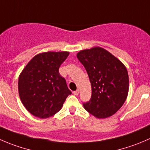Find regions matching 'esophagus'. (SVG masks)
I'll return each mask as SVG.
<instances>
[{"label": "esophagus", "mask_w": 150, "mask_h": 150, "mask_svg": "<svg viewBox=\"0 0 150 150\" xmlns=\"http://www.w3.org/2000/svg\"><path fill=\"white\" fill-rule=\"evenodd\" d=\"M79 93H80V90L79 89H77L76 91H75L73 92V94H75V95H76V96H78V94H79Z\"/></svg>", "instance_id": "34e87169"}]
</instances>
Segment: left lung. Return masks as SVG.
<instances>
[{
  "mask_svg": "<svg viewBox=\"0 0 150 150\" xmlns=\"http://www.w3.org/2000/svg\"><path fill=\"white\" fill-rule=\"evenodd\" d=\"M77 58L85 67L91 86V97L84 108L98 119L114 115L123 105L129 90L124 64L100 47L81 50Z\"/></svg>",
  "mask_w": 150,
  "mask_h": 150,
  "instance_id": "8db88e82",
  "label": "left lung"
}]
</instances>
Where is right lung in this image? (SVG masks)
Masks as SVG:
<instances>
[{
    "mask_svg": "<svg viewBox=\"0 0 150 150\" xmlns=\"http://www.w3.org/2000/svg\"><path fill=\"white\" fill-rule=\"evenodd\" d=\"M69 54L67 51L39 53L21 72L19 95L32 115L41 119L52 117L62 109L67 97L72 94L59 72Z\"/></svg>",
    "mask_w": 150,
    "mask_h": 150,
    "instance_id": "right-lung-1",
    "label": "right lung"
}]
</instances>
